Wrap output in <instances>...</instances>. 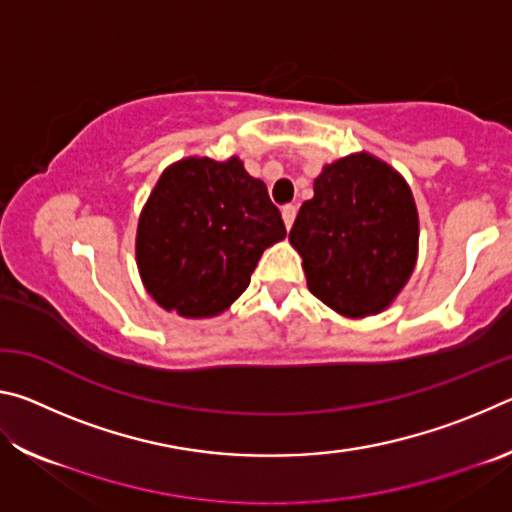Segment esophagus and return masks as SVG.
I'll use <instances>...</instances> for the list:
<instances>
[{
    "label": "esophagus",
    "mask_w": 512,
    "mask_h": 512,
    "mask_svg": "<svg viewBox=\"0 0 512 512\" xmlns=\"http://www.w3.org/2000/svg\"><path fill=\"white\" fill-rule=\"evenodd\" d=\"M296 205H284L282 207V221H284V228H291L293 221H296Z\"/></svg>",
    "instance_id": "esophagus-1"
}]
</instances>
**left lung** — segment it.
Segmentation results:
<instances>
[{"label":"left lung","mask_w":512,"mask_h":512,"mask_svg":"<svg viewBox=\"0 0 512 512\" xmlns=\"http://www.w3.org/2000/svg\"><path fill=\"white\" fill-rule=\"evenodd\" d=\"M418 239L409 183L368 151L325 164L289 232L309 291L345 318L393 305L418 262Z\"/></svg>","instance_id":"1"}]
</instances>
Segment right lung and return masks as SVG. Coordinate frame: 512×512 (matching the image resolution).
<instances>
[{"label": "right lung", "mask_w": 512, "mask_h": 512, "mask_svg": "<svg viewBox=\"0 0 512 512\" xmlns=\"http://www.w3.org/2000/svg\"><path fill=\"white\" fill-rule=\"evenodd\" d=\"M287 237L266 185L228 160L189 155L169 164L137 221L135 262L162 309L214 318L248 289L266 248Z\"/></svg>", "instance_id": "right-lung-1"}]
</instances>
